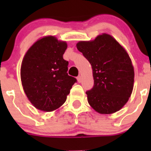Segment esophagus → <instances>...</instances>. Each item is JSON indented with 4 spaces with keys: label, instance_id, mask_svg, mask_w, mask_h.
<instances>
[{
    "label": "esophagus",
    "instance_id": "34e87169",
    "mask_svg": "<svg viewBox=\"0 0 151 151\" xmlns=\"http://www.w3.org/2000/svg\"><path fill=\"white\" fill-rule=\"evenodd\" d=\"M77 81H78V83H80V82H81V80H82V76L79 75L78 77H77Z\"/></svg>",
    "mask_w": 151,
    "mask_h": 151
}]
</instances>
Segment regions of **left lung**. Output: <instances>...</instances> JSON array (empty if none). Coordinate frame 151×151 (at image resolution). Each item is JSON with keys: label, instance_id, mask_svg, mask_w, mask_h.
Listing matches in <instances>:
<instances>
[{"label": "left lung", "instance_id": "8db88e82", "mask_svg": "<svg viewBox=\"0 0 151 151\" xmlns=\"http://www.w3.org/2000/svg\"><path fill=\"white\" fill-rule=\"evenodd\" d=\"M77 48L92 66L94 85L87 91L88 104L103 115L119 111L129 101L134 70L129 54L115 38L102 33L91 41H80Z\"/></svg>", "mask_w": 151, "mask_h": 151}]
</instances>
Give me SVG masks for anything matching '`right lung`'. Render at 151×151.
I'll return each instance as SVG.
<instances>
[{
	"mask_svg": "<svg viewBox=\"0 0 151 151\" xmlns=\"http://www.w3.org/2000/svg\"><path fill=\"white\" fill-rule=\"evenodd\" d=\"M67 43L55 36L38 39L25 53L20 68L24 92L32 105L44 112L58 109L77 80L68 75L63 58Z\"/></svg>",
	"mask_w": 151,
	"mask_h": 151,
	"instance_id": "right-lung-1",
	"label": "right lung"
}]
</instances>
